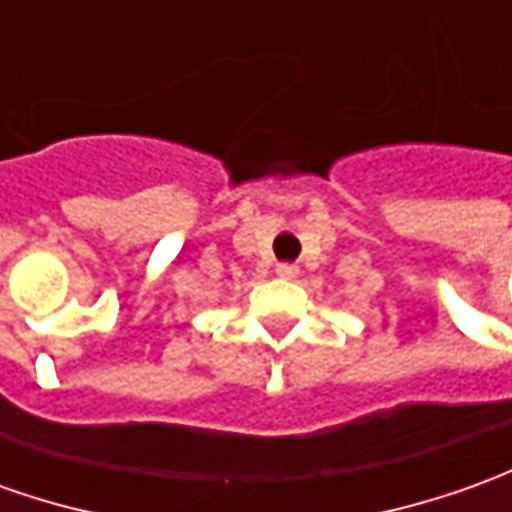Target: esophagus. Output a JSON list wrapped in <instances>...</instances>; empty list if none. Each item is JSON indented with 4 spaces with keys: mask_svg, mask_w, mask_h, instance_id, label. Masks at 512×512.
<instances>
[{
    "mask_svg": "<svg viewBox=\"0 0 512 512\" xmlns=\"http://www.w3.org/2000/svg\"><path fill=\"white\" fill-rule=\"evenodd\" d=\"M277 274H280L283 280H294V277L300 274V269H297L294 263H277Z\"/></svg>",
    "mask_w": 512,
    "mask_h": 512,
    "instance_id": "34e87169",
    "label": "esophagus"
}]
</instances>
